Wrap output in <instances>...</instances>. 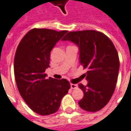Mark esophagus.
Listing matches in <instances>:
<instances>
[{"instance_id": "obj_1", "label": "esophagus", "mask_w": 131, "mask_h": 131, "mask_svg": "<svg viewBox=\"0 0 131 131\" xmlns=\"http://www.w3.org/2000/svg\"><path fill=\"white\" fill-rule=\"evenodd\" d=\"M70 85H71V89H75V88H77V84L71 83V84H70Z\"/></svg>"}]
</instances>
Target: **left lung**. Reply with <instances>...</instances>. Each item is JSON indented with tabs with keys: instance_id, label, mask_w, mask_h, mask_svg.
<instances>
[{
	"instance_id": "left-lung-1",
	"label": "left lung",
	"mask_w": 131,
	"mask_h": 131,
	"mask_svg": "<svg viewBox=\"0 0 131 131\" xmlns=\"http://www.w3.org/2000/svg\"><path fill=\"white\" fill-rule=\"evenodd\" d=\"M79 48V62L88 71L86 85L79 84L83 91L80 107L95 112L102 109L112 96L119 70L118 52L112 41L103 33L94 30L70 31L62 38Z\"/></svg>"
}]
</instances>
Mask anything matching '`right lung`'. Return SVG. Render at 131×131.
<instances>
[{"label":"right lung","mask_w":131,"mask_h":131,"mask_svg":"<svg viewBox=\"0 0 131 131\" xmlns=\"http://www.w3.org/2000/svg\"><path fill=\"white\" fill-rule=\"evenodd\" d=\"M67 31L33 29L22 38L16 50L14 73L18 91L31 110L50 115L60 108L70 88L67 80L46 78L50 52Z\"/></svg>","instance_id":"obj_1"}]
</instances>
